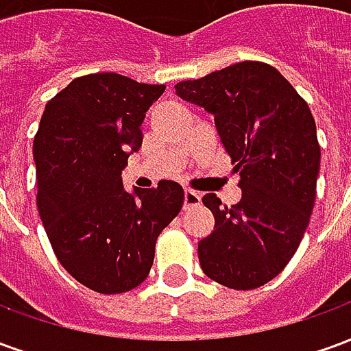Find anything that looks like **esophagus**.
I'll use <instances>...</instances> for the list:
<instances>
[{"instance_id":"obj_1","label":"esophagus","mask_w":351,"mask_h":351,"mask_svg":"<svg viewBox=\"0 0 351 351\" xmlns=\"http://www.w3.org/2000/svg\"><path fill=\"white\" fill-rule=\"evenodd\" d=\"M199 203H201V195H199L197 191H184V208H193V206H199Z\"/></svg>"}]
</instances>
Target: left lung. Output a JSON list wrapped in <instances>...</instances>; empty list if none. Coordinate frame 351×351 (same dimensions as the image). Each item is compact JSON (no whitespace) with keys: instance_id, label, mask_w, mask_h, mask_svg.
I'll return each instance as SVG.
<instances>
[{"instance_id":"left-lung-1","label":"left lung","mask_w":351,"mask_h":351,"mask_svg":"<svg viewBox=\"0 0 351 351\" xmlns=\"http://www.w3.org/2000/svg\"><path fill=\"white\" fill-rule=\"evenodd\" d=\"M175 90L214 114L243 190L231 206L203 197L214 229L197 244L201 269L231 289L265 286L293 258L316 201L322 152L308 103L272 65L250 60Z\"/></svg>"}]
</instances>
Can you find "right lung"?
I'll return each mask as SVG.
<instances>
[{
    "label": "right lung",
    "mask_w": 351,
    "mask_h": 351,
    "mask_svg": "<svg viewBox=\"0 0 351 351\" xmlns=\"http://www.w3.org/2000/svg\"><path fill=\"white\" fill-rule=\"evenodd\" d=\"M165 92L118 73L79 77L47 103L34 138L37 208L58 261L97 293L143 284L156 241L184 205L182 186L128 193L122 169L143 145L141 123Z\"/></svg>",
    "instance_id": "right-lung-1"
}]
</instances>
